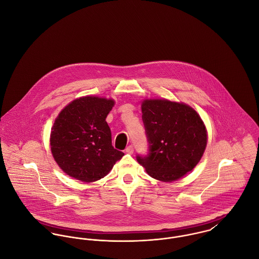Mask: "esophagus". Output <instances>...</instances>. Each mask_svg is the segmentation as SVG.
<instances>
[{
    "mask_svg": "<svg viewBox=\"0 0 259 259\" xmlns=\"http://www.w3.org/2000/svg\"><path fill=\"white\" fill-rule=\"evenodd\" d=\"M125 152H126V153H130V154L134 153V147H133L132 145L128 146V147H126V148H125Z\"/></svg>",
    "mask_w": 259,
    "mask_h": 259,
    "instance_id": "obj_1",
    "label": "esophagus"
}]
</instances>
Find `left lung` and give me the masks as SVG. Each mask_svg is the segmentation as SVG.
<instances>
[{"instance_id": "obj_1", "label": "left lung", "mask_w": 259, "mask_h": 259, "mask_svg": "<svg viewBox=\"0 0 259 259\" xmlns=\"http://www.w3.org/2000/svg\"><path fill=\"white\" fill-rule=\"evenodd\" d=\"M148 139L147 154L138 161L158 181L172 182L184 177L200 160L206 147V130L190 107L162 100H146L142 106Z\"/></svg>"}]
</instances>
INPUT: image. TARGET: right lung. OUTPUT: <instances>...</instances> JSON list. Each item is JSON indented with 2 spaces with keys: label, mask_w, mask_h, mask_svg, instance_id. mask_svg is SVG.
Masks as SVG:
<instances>
[{
  "label": "right lung",
  "mask_w": 259,
  "mask_h": 259,
  "mask_svg": "<svg viewBox=\"0 0 259 259\" xmlns=\"http://www.w3.org/2000/svg\"><path fill=\"white\" fill-rule=\"evenodd\" d=\"M114 102L97 97L74 100L60 112L51 133V149L70 177L92 183L106 177L124 154L111 145L106 118Z\"/></svg>",
  "instance_id": "right-lung-1"
}]
</instances>
